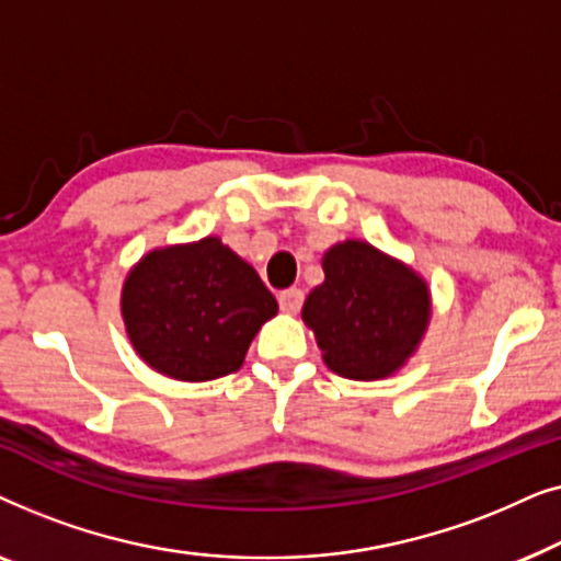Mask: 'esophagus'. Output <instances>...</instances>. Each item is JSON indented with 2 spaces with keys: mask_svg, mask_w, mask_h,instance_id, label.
I'll return each mask as SVG.
<instances>
[{
  "mask_svg": "<svg viewBox=\"0 0 561 561\" xmlns=\"http://www.w3.org/2000/svg\"><path fill=\"white\" fill-rule=\"evenodd\" d=\"M278 304L286 313H296L304 306V290L301 288H288L278 294Z\"/></svg>",
  "mask_w": 561,
  "mask_h": 561,
  "instance_id": "34e87169",
  "label": "esophagus"
}]
</instances>
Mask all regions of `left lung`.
<instances>
[{"label":"left lung","mask_w":561,"mask_h":561,"mask_svg":"<svg viewBox=\"0 0 561 561\" xmlns=\"http://www.w3.org/2000/svg\"><path fill=\"white\" fill-rule=\"evenodd\" d=\"M324 275L304 304V321L317 334L324 363L352 380L398 370L426 329V283L357 240L327 252Z\"/></svg>","instance_id":"1"}]
</instances>
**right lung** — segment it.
<instances>
[{
    "mask_svg": "<svg viewBox=\"0 0 561 561\" xmlns=\"http://www.w3.org/2000/svg\"><path fill=\"white\" fill-rule=\"evenodd\" d=\"M275 311L260 275L217 237L150 252L122 290L137 355L188 382L240 370L252 336Z\"/></svg>",
    "mask_w": 561,
    "mask_h": 561,
    "instance_id": "add662e5",
    "label": "right lung"
}]
</instances>
